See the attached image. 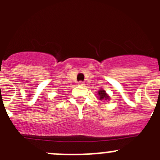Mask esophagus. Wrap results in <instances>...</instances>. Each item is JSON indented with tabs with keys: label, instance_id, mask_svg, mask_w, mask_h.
Returning <instances> with one entry per match:
<instances>
[{
	"label": "esophagus",
	"instance_id": "34e87169",
	"mask_svg": "<svg viewBox=\"0 0 160 160\" xmlns=\"http://www.w3.org/2000/svg\"><path fill=\"white\" fill-rule=\"evenodd\" d=\"M78 86H81V87H83V86H85V83L83 82L80 81L78 82Z\"/></svg>",
	"mask_w": 160,
	"mask_h": 160
}]
</instances>
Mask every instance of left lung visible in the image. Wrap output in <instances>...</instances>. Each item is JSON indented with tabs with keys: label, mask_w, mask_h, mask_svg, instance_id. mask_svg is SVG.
Returning <instances> with one entry per match:
<instances>
[{
	"label": "left lung",
	"mask_w": 160,
	"mask_h": 160,
	"mask_svg": "<svg viewBox=\"0 0 160 160\" xmlns=\"http://www.w3.org/2000/svg\"><path fill=\"white\" fill-rule=\"evenodd\" d=\"M98 98L101 101H108L110 100V96L106 93V91L102 89H100L98 91Z\"/></svg>",
	"instance_id": "1"
}]
</instances>
